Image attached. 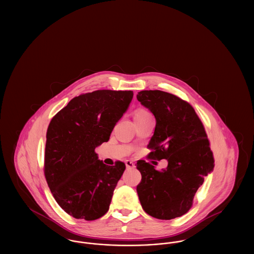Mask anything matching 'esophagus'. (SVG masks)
<instances>
[{"label":"esophagus","mask_w":254,"mask_h":254,"mask_svg":"<svg viewBox=\"0 0 254 254\" xmlns=\"http://www.w3.org/2000/svg\"><path fill=\"white\" fill-rule=\"evenodd\" d=\"M126 166H127V169H133L135 167V164L133 163L132 161L130 160H127L126 161Z\"/></svg>","instance_id":"1"}]
</instances>
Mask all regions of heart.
<instances>
[{
	"label": "heart",
	"mask_w": 254,
	"mask_h": 254,
	"mask_svg": "<svg viewBox=\"0 0 254 254\" xmlns=\"http://www.w3.org/2000/svg\"><path fill=\"white\" fill-rule=\"evenodd\" d=\"M148 116H151V114L149 113L148 110H146L143 108H139L134 111V120H141V119H145Z\"/></svg>",
	"instance_id": "obj_1"
}]
</instances>
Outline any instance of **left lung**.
I'll list each match as a JSON object with an SVG mask.
<instances>
[{"mask_svg":"<svg viewBox=\"0 0 254 254\" xmlns=\"http://www.w3.org/2000/svg\"><path fill=\"white\" fill-rule=\"evenodd\" d=\"M138 101L156 119L147 148L149 159H167L168 168L157 170L144 160L137 162L142 180L137 193L145 212L160 220L186 214L204 178L214 168L213 153L205 127L192 106L161 90H143Z\"/></svg>","mask_w":254,"mask_h":254,"instance_id":"1","label":"left lung"}]
</instances>
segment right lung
<instances>
[{
    "instance_id": "obj_1",
    "label": "right lung",
    "mask_w": 254,
    "mask_h": 254,
    "mask_svg": "<svg viewBox=\"0 0 254 254\" xmlns=\"http://www.w3.org/2000/svg\"><path fill=\"white\" fill-rule=\"evenodd\" d=\"M133 91L95 90L74 97L51 119L44 172L58 205L70 216L96 220L109 210L126 165L107 166L95 148L108 142L128 108Z\"/></svg>"
}]
</instances>
